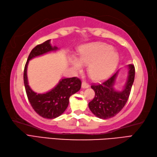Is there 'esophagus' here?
<instances>
[{
  "instance_id": "esophagus-1",
  "label": "esophagus",
  "mask_w": 157,
  "mask_h": 157,
  "mask_svg": "<svg viewBox=\"0 0 157 157\" xmlns=\"http://www.w3.org/2000/svg\"><path fill=\"white\" fill-rule=\"evenodd\" d=\"M89 87V85L88 84V83H87L86 82H85V81H83L82 82V88H83V89H87V88H88Z\"/></svg>"
}]
</instances>
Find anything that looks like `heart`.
Here are the masks:
<instances>
[{"instance_id":"b5f03b06","label":"heart","mask_w":157,"mask_h":157,"mask_svg":"<svg viewBox=\"0 0 157 157\" xmlns=\"http://www.w3.org/2000/svg\"><path fill=\"white\" fill-rule=\"evenodd\" d=\"M72 65L76 71L81 72L84 64L88 65V72L96 81L108 78L117 68L119 63V54L110 44L95 42L82 46L79 52V58L72 57Z\"/></svg>"}]
</instances>
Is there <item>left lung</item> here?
<instances>
[{
  "mask_svg": "<svg viewBox=\"0 0 157 157\" xmlns=\"http://www.w3.org/2000/svg\"><path fill=\"white\" fill-rule=\"evenodd\" d=\"M127 67V80L122 91H117L114 88L119 71L101 84L91 85L95 97L89 103V108L97 117L110 119L119 113L126 104L135 78V67L133 64Z\"/></svg>",
  "mask_w": 157,
  "mask_h": 157,
  "instance_id": "left-lung-1",
  "label": "left lung"
}]
</instances>
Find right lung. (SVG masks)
Listing matches in <instances>:
<instances>
[{
  "mask_svg": "<svg viewBox=\"0 0 157 157\" xmlns=\"http://www.w3.org/2000/svg\"><path fill=\"white\" fill-rule=\"evenodd\" d=\"M50 40L38 44L31 51L24 67V82L28 99L34 111L40 117L53 119L64 113L70 97L81 89V81L77 77L62 78L55 87L45 94H36L32 90L27 77L28 62L34 57L58 49L57 47L52 46Z\"/></svg>",
  "mask_w": 157,
  "mask_h": 157,
  "instance_id": "add662e5",
  "label": "right lung"
}]
</instances>
